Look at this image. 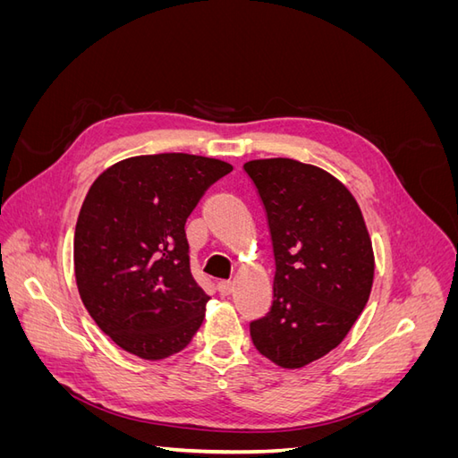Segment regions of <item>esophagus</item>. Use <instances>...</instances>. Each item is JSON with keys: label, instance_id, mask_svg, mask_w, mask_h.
Returning a JSON list of instances; mask_svg holds the SVG:
<instances>
[{"label": "esophagus", "instance_id": "1", "mask_svg": "<svg viewBox=\"0 0 458 458\" xmlns=\"http://www.w3.org/2000/svg\"><path fill=\"white\" fill-rule=\"evenodd\" d=\"M217 293L221 294V296H231V293H233V284L231 283H219L217 284Z\"/></svg>", "mask_w": 458, "mask_h": 458}]
</instances>
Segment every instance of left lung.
<instances>
[{
  "mask_svg": "<svg viewBox=\"0 0 458 458\" xmlns=\"http://www.w3.org/2000/svg\"><path fill=\"white\" fill-rule=\"evenodd\" d=\"M266 206L275 254L273 306L250 325L256 350L301 369L342 344L363 313L374 252L357 200L332 174L293 158L244 164Z\"/></svg>",
  "mask_w": 458,
  "mask_h": 458,
  "instance_id": "8db88e82",
  "label": "left lung"
}]
</instances>
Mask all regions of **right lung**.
Listing matches in <instances>:
<instances>
[{"instance_id":"add662e5","label":"right lung","mask_w":458,"mask_h":458,"mask_svg":"<svg viewBox=\"0 0 458 458\" xmlns=\"http://www.w3.org/2000/svg\"><path fill=\"white\" fill-rule=\"evenodd\" d=\"M233 165L185 152L120 160L95 179L74 233L81 301L105 335L145 361L179 353L210 300L191 275L185 221Z\"/></svg>"}]
</instances>
